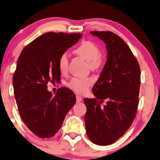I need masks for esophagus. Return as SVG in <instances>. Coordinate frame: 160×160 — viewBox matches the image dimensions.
Here are the masks:
<instances>
[{
    "mask_svg": "<svg viewBox=\"0 0 160 160\" xmlns=\"http://www.w3.org/2000/svg\"><path fill=\"white\" fill-rule=\"evenodd\" d=\"M76 99H77V102H80L82 101V97H80V96H77Z\"/></svg>",
    "mask_w": 160,
    "mask_h": 160,
    "instance_id": "1",
    "label": "esophagus"
}]
</instances>
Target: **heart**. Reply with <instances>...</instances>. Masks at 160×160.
<instances>
[{
	"instance_id": "1",
	"label": "heart",
	"mask_w": 160,
	"mask_h": 160,
	"mask_svg": "<svg viewBox=\"0 0 160 160\" xmlns=\"http://www.w3.org/2000/svg\"><path fill=\"white\" fill-rule=\"evenodd\" d=\"M74 52L81 58L88 61L89 67L93 71H97L101 68L103 59L100 55V50L97 44L90 41L83 42L78 47ZM58 69L61 73H65L68 69V56L67 53H63L58 60ZM92 79L90 78H72L68 83V86L72 90L78 93H84L88 87L92 84Z\"/></svg>"
}]
</instances>
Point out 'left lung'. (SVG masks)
Returning a JSON list of instances; mask_svg holds the SVG:
<instances>
[{
	"mask_svg": "<svg viewBox=\"0 0 160 160\" xmlns=\"http://www.w3.org/2000/svg\"><path fill=\"white\" fill-rule=\"evenodd\" d=\"M106 44L108 57L99 78L92 88L96 98H85L86 133L99 146L116 142L128 130L139 102L140 69L123 40L110 31H91ZM104 100L105 106L101 104Z\"/></svg>",
	"mask_w": 160,
	"mask_h": 160,
	"instance_id": "left-lung-1",
	"label": "left lung"
}]
</instances>
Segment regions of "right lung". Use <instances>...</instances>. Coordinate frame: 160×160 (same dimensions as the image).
Segmentation results:
<instances>
[{
  "instance_id": "add662e5",
  "label": "right lung",
  "mask_w": 160,
  "mask_h": 160,
  "mask_svg": "<svg viewBox=\"0 0 160 160\" xmlns=\"http://www.w3.org/2000/svg\"><path fill=\"white\" fill-rule=\"evenodd\" d=\"M81 33L42 34L23 49L13 76L14 97L19 113L26 127L41 138L54 136L73 107V91L62 87L53 97L48 83L58 82V60L79 41Z\"/></svg>"
}]
</instances>
